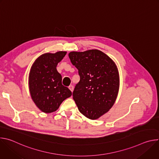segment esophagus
Segmentation results:
<instances>
[{"instance_id": "obj_1", "label": "esophagus", "mask_w": 159, "mask_h": 159, "mask_svg": "<svg viewBox=\"0 0 159 159\" xmlns=\"http://www.w3.org/2000/svg\"><path fill=\"white\" fill-rule=\"evenodd\" d=\"M69 89L70 90L71 92H73V90H74V86H73L72 85H69Z\"/></svg>"}]
</instances>
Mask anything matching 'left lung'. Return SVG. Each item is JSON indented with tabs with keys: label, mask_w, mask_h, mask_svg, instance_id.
Here are the masks:
<instances>
[{
	"label": "left lung",
	"mask_w": 159,
	"mask_h": 159,
	"mask_svg": "<svg viewBox=\"0 0 159 159\" xmlns=\"http://www.w3.org/2000/svg\"><path fill=\"white\" fill-rule=\"evenodd\" d=\"M69 57L80 76L73 99L83 115L96 120L111 108L117 98L120 85L117 67L98 50L72 52Z\"/></svg>",
	"instance_id": "1"
}]
</instances>
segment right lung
Masks as SVG:
<instances>
[{
	"mask_svg": "<svg viewBox=\"0 0 159 159\" xmlns=\"http://www.w3.org/2000/svg\"><path fill=\"white\" fill-rule=\"evenodd\" d=\"M66 54V52L44 53L33 64L29 75V87L31 98L43 112L57 111L61 103L72 96L69 89L61 84V75L57 70V64Z\"/></svg>",
	"mask_w": 159,
	"mask_h": 159,
	"instance_id": "right-lung-1",
	"label": "right lung"
}]
</instances>
